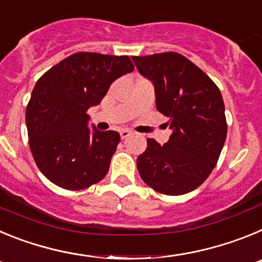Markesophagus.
Returning <instances> with one entry per match:
<instances>
[{
    "instance_id": "34e87169",
    "label": "esophagus",
    "mask_w": 262,
    "mask_h": 262,
    "mask_svg": "<svg viewBox=\"0 0 262 262\" xmlns=\"http://www.w3.org/2000/svg\"><path fill=\"white\" fill-rule=\"evenodd\" d=\"M129 135H131V131H129V129H120V138L122 139H127Z\"/></svg>"
}]
</instances>
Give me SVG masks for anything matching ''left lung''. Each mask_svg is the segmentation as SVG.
Listing matches in <instances>:
<instances>
[{"label":"left lung","mask_w":262,"mask_h":262,"mask_svg":"<svg viewBox=\"0 0 262 262\" xmlns=\"http://www.w3.org/2000/svg\"><path fill=\"white\" fill-rule=\"evenodd\" d=\"M133 60L139 73L154 84L157 110L169 118L172 129L164 145L147 139V149L136 160L139 174L159 193H189L209 177L226 142L221 90L180 53L133 56Z\"/></svg>","instance_id":"1"}]
</instances>
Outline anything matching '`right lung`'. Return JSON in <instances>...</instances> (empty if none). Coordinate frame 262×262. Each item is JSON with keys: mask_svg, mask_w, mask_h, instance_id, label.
I'll use <instances>...</instances> for the list:
<instances>
[{"mask_svg": "<svg viewBox=\"0 0 262 262\" xmlns=\"http://www.w3.org/2000/svg\"><path fill=\"white\" fill-rule=\"evenodd\" d=\"M134 71L128 56L78 52L46 72L26 110L29 144L40 172L57 186L81 190L106 176L120 136L90 128L88 110Z\"/></svg>", "mask_w": 262, "mask_h": 262, "instance_id": "obj_1", "label": "right lung"}]
</instances>
